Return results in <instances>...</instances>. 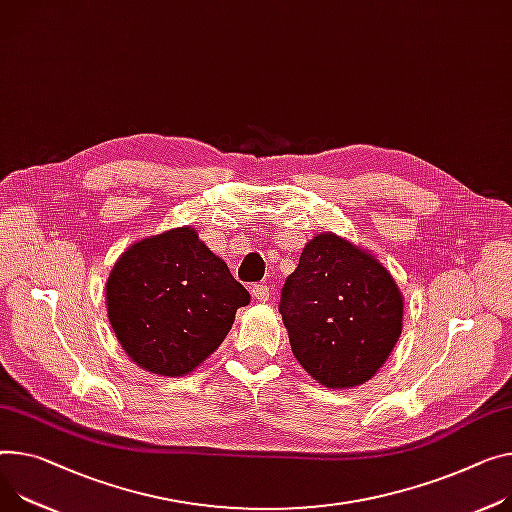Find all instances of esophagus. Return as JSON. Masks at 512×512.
I'll use <instances>...</instances> for the list:
<instances>
[{
  "instance_id": "34e87169",
  "label": "esophagus",
  "mask_w": 512,
  "mask_h": 512,
  "mask_svg": "<svg viewBox=\"0 0 512 512\" xmlns=\"http://www.w3.org/2000/svg\"><path fill=\"white\" fill-rule=\"evenodd\" d=\"M252 297L258 299V301H268L270 291H268L266 285H252Z\"/></svg>"
}]
</instances>
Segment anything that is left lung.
<instances>
[{"label": "left lung", "instance_id": "8db88e82", "mask_svg": "<svg viewBox=\"0 0 512 512\" xmlns=\"http://www.w3.org/2000/svg\"><path fill=\"white\" fill-rule=\"evenodd\" d=\"M279 311L299 365L318 383L346 389L369 381L391 355L404 297L375 256L330 231L305 244Z\"/></svg>", "mask_w": 512, "mask_h": 512}]
</instances>
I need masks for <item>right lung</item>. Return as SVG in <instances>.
Listing matches in <instances>:
<instances>
[{"mask_svg": "<svg viewBox=\"0 0 512 512\" xmlns=\"http://www.w3.org/2000/svg\"><path fill=\"white\" fill-rule=\"evenodd\" d=\"M250 293L192 227L151 235L116 260L106 281L110 326L141 369L182 377L223 342Z\"/></svg>", "mask_w": 512, "mask_h": 512, "instance_id": "add662e5", "label": "right lung"}]
</instances>
